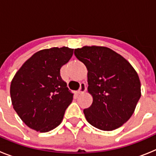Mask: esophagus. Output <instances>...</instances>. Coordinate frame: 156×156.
I'll return each mask as SVG.
<instances>
[{
	"label": "esophagus",
	"mask_w": 156,
	"mask_h": 156,
	"mask_svg": "<svg viewBox=\"0 0 156 156\" xmlns=\"http://www.w3.org/2000/svg\"><path fill=\"white\" fill-rule=\"evenodd\" d=\"M87 90V85L85 83H80V87L79 90H78V93L82 94L83 92H85Z\"/></svg>",
	"instance_id": "esophagus-1"
}]
</instances>
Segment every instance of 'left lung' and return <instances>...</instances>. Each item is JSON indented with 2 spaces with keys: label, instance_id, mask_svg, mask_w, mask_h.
<instances>
[{
  "label": "left lung",
  "instance_id": "1",
  "mask_svg": "<svg viewBox=\"0 0 156 156\" xmlns=\"http://www.w3.org/2000/svg\"><path fill=\"white\" fill-rule=\"evenodd\" d=\"M88 70V91L93 103L83 110L87 122L101 130H113L130 118L140 98L137 72L123 57L105 47L74 51Z\"/></svg>",
  "mask_w": 156,
  "mask_h": 156
}]
</instances>
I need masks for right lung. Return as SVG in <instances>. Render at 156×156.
<instances>
[{"mask_svg": "<svg viewBox=\"0 0 156 156\" xmlns=\"http://www.w3.org/2000/svg\"><path fill=\"white\" fill-rule=\"evenodd\" d=\"M73 54V49L66 47L37 51L14 76L10 87L12 105L31 129L44 133L62 122L73 93L62 79L60 69Z\"/></svg>", "mask_w": 156, "mask_h": 156, "instance_id": "obj_1", "label": "right lung"}]
</instances>
